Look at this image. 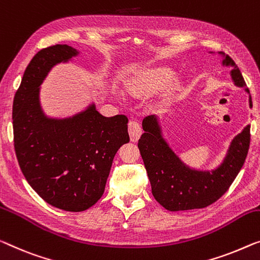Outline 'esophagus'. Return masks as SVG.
Instances as JSON below:
<instances>
[{"label":"esophagus","instance_id":"obj_1","mask_svg":"<svg viewBox=\"0 0 260 260\" xmlns=\"http://www.w3.org/2000/svg\"><path fill=\"white\" fill-rule=\"evenodd\" d=\"M128 133L131 137V141L137 142L139 138L141 137V126L137 120H132L128 122Z\"/></svg>","mask_w":260,"mask_h":260}]
</instances>
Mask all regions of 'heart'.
<instances>
[{
	"instance_id": "heart-1",
	"label": "heart",
	"mask_w": 260,
	"mask_h": 260,
	"mask_svg": "<svg viewBox=\"0 0 260 260\" xmlns=\"http://www.w3.org/2000/svg\"><path fill=\"white\" fill-rule=\"evenodd\" d=\"M174 75L175 73L169 68L141 72L140 75L128 81V90L132 92H140L142 90H147V88L161 86V85L168 84L169 81H172ZM118 95L121 96L120 93H118Z\"/></svg>"
}]
</instances>
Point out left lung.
I'll return each mask as SVG.
<instances>
[{
	"mask_svg": "<svg viewBox=\"0 0 260 260\" xmlns=\"http://www.w3.org/2000/svg\"><path fill=\"white\" fill-rule=\"evenodd\" d=\"M214 55L215 52H209ZM220 65L230 68V78L237 87L249 94V107L252 108L250 91L245 87L241 71L234 60L224 52H218ZM145 133L138 142L143 164L148 174L155 200L169 211L202 209L216 202L226 192L241 172L250 146V125L232 139L223 160L212 169L193 168L174 152L166 140L157 115L142 120Z\"/></svg>",
	"mask_w": 260,
	"mask_h": 260,
	"instance_id": "8db88e82",
	"label": "left lung"
}]
</instances>
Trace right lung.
<instances>
[{
    "instance_id": "1",
    "label": "right lung",
    "mask_w": 260,
    "mask_h": 260,
    "mask_svg": "<svg viewBox=\"0 0 260 260\" xmlns=\"http://www.w3.org/2000/svg\"><path fill=\"white\" fill-rule=\"evenodd\" d=\"M80 50L57 44L38 51L15 94V152L31 188L52 207L84 211L103 196L118 149L129 142L126 115L104 117L94 102L69 117H50L41 104V85Z\"/></svg>"
}]
</instances>
